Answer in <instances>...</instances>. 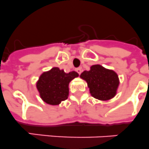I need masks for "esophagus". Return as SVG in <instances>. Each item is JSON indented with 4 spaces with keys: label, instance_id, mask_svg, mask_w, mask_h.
<instances>
[{
    "label": "esophagus",
    "instance_id": "1",
    "mask_svg": "<svg viewBox=\"0 0 149 149\" xmlns=\"http://www.w3.org/2000/svg\"><path fill=\"white\" fill-rule=\"evenodd\" d=\"M76 71H77V72H78L79 74L80 75L81 72H82V68H80V67H79V68H77V69H76Z\"/></svg>",
    "mask_w": 149,
    "mask_h": 149
}]
</instances>
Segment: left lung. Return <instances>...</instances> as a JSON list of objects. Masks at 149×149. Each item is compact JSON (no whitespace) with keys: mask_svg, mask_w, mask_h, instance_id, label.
Masks as SVG:
<instances>
[{"mask_svg":"<svg viewBox=\"0 0 149 149\" xmlns=\"http://www.w3.org/2000/svg\"><path fill=\"white\" fill-rule=\"evenodd\" d=\"M80 77L86 81L91 95L96 99L107 101L117 94L120 84L117 72L99 64L92 65L90 70L84 71Z\"/></svg>","mask_w":149,"mask_h":149,"instance_id":"obj_1","label":"left lung"}]
</instances>
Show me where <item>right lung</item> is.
I'll return each instance as SVG.
<instances>
[{"label": "right lung", "instance_id": "add662e5", "mask_svg": "<svg viewBox=\"0 0 149 149\" xmlns=\"http://www.w3.org/2000/svg\"><path fill=\"white\" fill-rule=\"evenodd\" d=\"M79 74L75 71L66 73L58 67L44 72L36 82V88L40 97L51 105H58L67 99L69 95V83Z\"/></svg>", "mask_w": 149, "mask_h": 149}]
</instances>
